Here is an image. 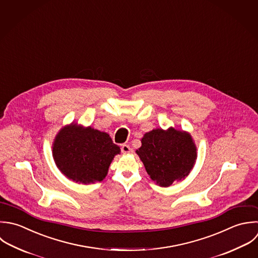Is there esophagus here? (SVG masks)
Returning <instances> with one entry per match:
<instances>
[{"mask_svg": "<svg viewBox=\"0 0 258 258\" xmlns=\"http://www.w3.org/2000/svg\"><path fill=\"white\" fill-rule=\"evenodd\" d=\"M121 152H122V154H131V153H133V149L128 145H122Z\"/></svg>", "mask_w": 258, "mask_h": 258, "instance_id": "1", "label": "esophagus"}]
</instances>
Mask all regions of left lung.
<instances>
[{
    "instance_id": "1",
    "label": "left lung",
    "mask_w": 258,
    "mask_h": 258,
    "mask_svg": "<svg viewBox=\"0 0 258 258\" xmlns=\"http://www.w3.org/2000/svg\"><path fill=\"white\" fill-rule=\"evenodd\" d=\"M137 154L152 180L163 187L188 176L197 158L191 136L173 127L147 133Z\"/></svg>"
}]
</instances>
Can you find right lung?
I'll return each instance as SVG.
<instances>
[{
  "label": "right lung",
  "mask_w": 258,
  "mask_h": 258,
  "mask_svg": "<svg viewBox=\"0 0 258 258\" xmlns=\"http://www.w3.org/2000/svg\"><path fill=\"white\" fill-rule=\"evenodd\" d=\"M119 153V147L106 133L76 124L61 130L53 145L59 170L67 178L84 184L102 181L113 157Z\"/></svg>",
  "instance_id": "right-lung-1"
}]
</instances>
